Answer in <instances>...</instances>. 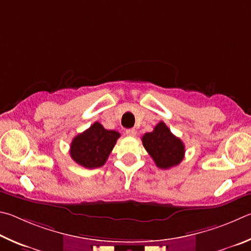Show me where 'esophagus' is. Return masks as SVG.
I'll use <instances>...</instances> for the list:
<instances>
[{
	"instance_id": "1",
	"label": "esophagus",
	"mask_w": 251,
	"mask_h": 251,
	"mask_svg": "<svg viewBox=\"0 0 251 251\" xmlns=\"http://www.w3.org/2000/svg\"><path fill=\"white\" fill-rule=\"evenodd\" d=\"M126 135H129V137H135V134H137V131L134 129H128L126 131Z\"/></svg>"
}]
</instances>
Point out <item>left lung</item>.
I'll return each instance as SVG.
<instances>
[{"label":"left lung","instance_id":"obj_1","mask_svg":"<svg viewBox=\"0 0 251 251\" xmlns=\"http://www.w3.org/2000/svg\"><path fill=\"white\" fill-rule=\"evenodd\" d=\"M142 143L157 168L163 170L178 165L185 154L182 140L175 137L163 121L157 123L152 132L143 135Z\"/></svg>","mask_w":251,"mask_h":251}]
</instances>
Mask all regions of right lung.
I'll return each mask as SVG.
<instances>
[{
  "label": "right lung",
  "mask_w": 251,
  "mask_h": 251,
  "mask_svg": "<svg viewBox=\"0 0 251 251\" xmlns=\"http://www.w3.org/2000/svg\"><path fill=\"white\" fill-rule=\"evenodd\" d=\"M120 133L104 129L99 122H95L89 129L79 133L70 144V156L77 164L86 169L102 166L111 153Z\"/></svg>",
  "instance_id": "1"
}]
</instances>
